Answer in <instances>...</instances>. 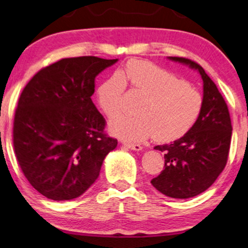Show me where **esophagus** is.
Masks as SVG:
<instances>
[{"instance_id": "esophagus-1", "label": "esophagus", "mask_w": 248, "mask_h": 248, "mask_svg": "<svg viewBox=\"0 0 248 248\" xmlns=\"http://www.w3.org/2000/svg\"><path fill=\"white\" fill-rule=\"evenodd\" d=\"M128 149H131V150H134V151H141L142 150V147L140 144H125Z\"/></svg>"}]
</instances>
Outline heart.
<instances>
[{
  "label": "heart",
  "mask_w": 248,
  "mask_h": 248,
  "mask_svg": "<svg viewBox=\"0 0 248 248\" xmlns=\"http://www.w3.org/2000/svg\"><path fill=\"white\" fill-rule=\"evenodd\" d=\"M125 80L144 100L138 116L111 121V133L122 140L140 142L155 134L160 142L176 141L192 130L202 113L203 98L198 90L155 64L132 61L125 72L114 74L97 90L99 107L109 118L123 109Z\"/></svg>",
  "instance_id": "1"
}]
</instances>
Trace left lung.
I'll use <instances>...</instances> for the list:
<instances>
[{
	"label": "left lung",
	"mask_w": 248,
	"mask_h": 248,
	"mask_svg": "<svg viewBox=\"0 0 248 248\" xmlns=\"http://www.w3.org/2000/svg\"><path fill=\"white\" fill-rule=\"evenodd\" d=\"M168 59L200 73L203 108L187 134L169 144L155 145V150L165 152V169L151 184L169 198L188 199L206 191L225 168L232 141V121L225 99L201 65L184 57Z\"/></svg>",
	"instance_id": "obj_1"
}]
</instances>
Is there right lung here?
<instances>
[{
	"label": "right lung",
	"mask_w": 248,
	"mask_h": 248,
	"mask_svg": "<svg viewBox=\"0 0 248 248\" xmlns=\"http://www.w3.org/2000/svg\"><path fill=\"white\" fill-rule=\"evenodd\" d=\"M96 56L63 59L37 72L18 101L13 147L23 175L54 201L82 195L99 176L117 140L91 96L94 79L117 62Z\"/></svg>",
	"instance_id": "obj_1"
}]
</instances>
